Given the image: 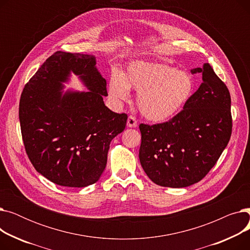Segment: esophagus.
I'll list each match as a JSON object with an SVG mask.
<instances>
[{
    "mask_svg": "<svg viewBox=\"0 0 250 250\" xmlns=\"http://www.w3.org/2000/svg\"><path fill=\"white\" fill-rule=\"evenodd\" d=\"M128 127H136L137 126V120L136 117L133 115H129L127 118V123H126Z\"/></svg>",
    "mask_w": 250,
    "mask_h": 250,
    "instance_id": "obj_1",
    "label": "esophagus"
}]
</instances>
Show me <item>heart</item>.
I'll list each match as a JSON object with an SVG mask.
<instances>
[{
  "mask_svg": "<svg viewBox=\"0 0 250 250\" xmlns=\"http://www.w3.org/2000/svg\"><path fill=\"white\" fill-rule=\"evenodd\" d=\"M138 92L137 104L147 120L162 123L177 114L194 91V79L170 65L138 61L125 74L114 72L108 84V95L116 103L129 98V90Z\"/></svg>",
  "mask_w": 250,
  "mask_h": 250,
  "instance_id": "obj_1",
  "label": "heart"
}]
</instances>
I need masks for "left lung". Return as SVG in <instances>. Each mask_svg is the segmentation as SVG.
I'll return each instance as SVG.
<instances>
[{
    "mask_svg": "<svg viewBox=\"0 0 250 250\" xmlns=\"http://www.w3.org/2000/svg\"><path fill=\"white\" fill-rule=\"evenodd\" d=\"M203 83L171 120L141 124L140 162L148 177L165 188H187L202 180L228 145L232 133L231 97L208 63L192 69Z\"/></svg>",
    "mask_w": 250,
    "mask_h": 250,
    "instance_id": "1",
    "label": "left lung"
}]
</instances>
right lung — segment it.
Here are the masks:
<instances>
[{
	"label": "right lung",
	"mask_w": 250,
	"mask_h": 250,
	"mask_svg": "<svg viewBox=\"0 0 250 250\" xmlns=\"http://www.w3.org/2000/svg\"><path fill=\"white\" fill-rule=\"evenodd\" d=\"M94 56L57 51L25 85L19 120L25 151L36 171L62 187L85 188L100 178L111 140L124 132L127 115L103 102L106 80ZM72 71L87 92L61 93Z\"/></svg>",
	"instance_id": "add662e5"
}]
</instances>
